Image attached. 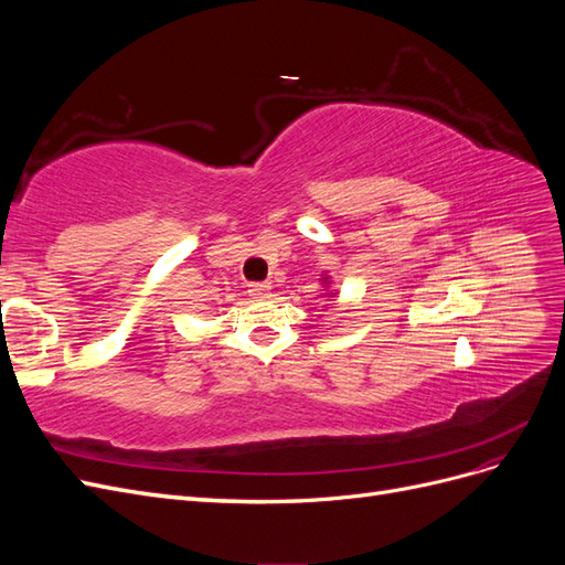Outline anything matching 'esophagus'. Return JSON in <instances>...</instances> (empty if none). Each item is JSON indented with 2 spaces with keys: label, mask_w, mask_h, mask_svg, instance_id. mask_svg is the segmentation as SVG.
Returning <instances> with one entry per match:
<instances>
[{
  "label": "esophagus",
  "mask_w": 565,
  "mask_h": 565,
  "mask_svg": "<svg viewBox=\"0 0 565 565\" xmlns=\"http://www.w3.org/2000/svg\"><path fill=\"white\" fill-rule=\"evenodd\" d=\"M247 292L252 299H266L270 295V285L268 282H252Z\"/></svg>",
  "instance_id": "esophagus-1"
}]
</instances>
